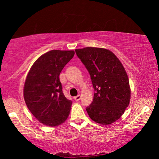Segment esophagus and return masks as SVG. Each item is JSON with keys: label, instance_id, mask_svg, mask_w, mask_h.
I'll list each match as a JSON object with an SVG mask.
<instances>
[{"label": "esophagus", "instance_id": "esophagus-1", "mask_svg": "<svg viewBox=\"0 0 159 159\" xmlns=\"http://www.w3.org/2000/svg\"><path fill=\"white\" fill-rule=\"evenodd\" d=\"M74 99L75 101H79L80 99V95H77V96L74 97Z\"/></svg>", "mask_w": 159, "mask_h": 159}]
</instances>
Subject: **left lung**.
Listing matches in <instances>:
<instances>
[{"label": "left lung", "mask_w": 159, "mask_h": 159, "mask_svg": "<svg viewBox=\"0 0 159 159\" xmlns=\"http://www.w3.org/2000/svg\"><path fill=\"white\" fill-rule=\"evenodd\" d=\"M75 51L89 72L95 91L86 111L96 123L111 124L121 116L130 103V88L124 67L105 48L88 47Z\"/></svg>", "instance_id": "1"}]
</instances>
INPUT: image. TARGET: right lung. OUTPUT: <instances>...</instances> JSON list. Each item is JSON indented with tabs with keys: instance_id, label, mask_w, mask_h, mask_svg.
I'll return each mask as SVG.
<instances>
[{
	"instance_id": "obj_1",
	"label": "right lung",
	"mask_w": 159,
	"mask_h": 159,
	"mask_svg": "<svg viewBox=\"0 0 159 159\" xmlns=\"http://www.w3.org/2000/svg\"><path fill=\"white\" fill-rule=\"evenodd\" d=\"M74 54V50H50L38 58L29 70L24 98L29 111L43 124L55 127L69 116L72 102L64 96L59 76Z\"/></svg>"
}]
</instances>
